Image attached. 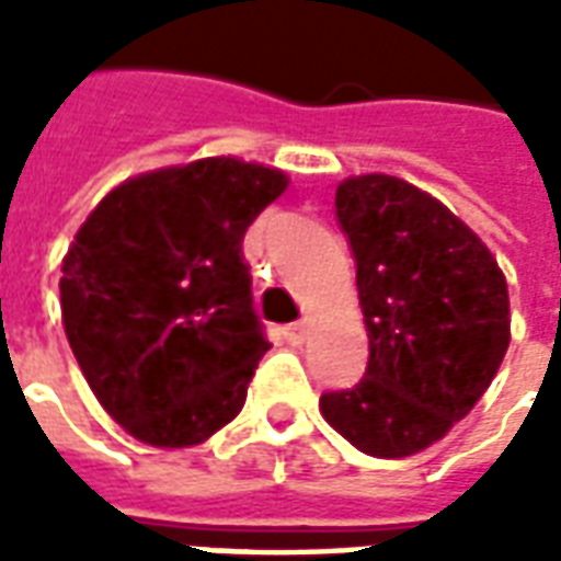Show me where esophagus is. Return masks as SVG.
Segmentation results:
<instances>
[{"label":"esophagus","instance_id":"obj_1","mask_svg":"<svg viewBox=\"0 0 561 561\" xmlns=\"http://www.w3.org/2000/svg\"><path fill=\"white\" fill-rule=\"evenodd\" d=\"M306 333H309V321H294V324H288L285 328V340L294 342V345H300V342L306 340Z\"/></svg>","mask_w":561,"mask_h":561}]
</instances>
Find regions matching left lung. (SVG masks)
Returning <instances> with one entry per match:
<instances>
[{"mask_svg": "<svg viewBox=\"0 0 561 561\" xmlns=\"http://www.w3.org/2000/svg\"><path fill=\"white\" fill-rule=\"evenodd\" d=\"M369 360L321 414L369 457H412L462 421L511 342L507 285L469 225L417 185L366 173L336 188Z\"/></svg>", "mask_w": 561, "mask_h": 561, "instance_id": "left-lung-1", "label": "left lung"}]
</instances>
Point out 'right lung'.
I'll use <instances>...</instances> for the list:
<instances>
[{"label":"right lung","mask_w":561,"mask_h":561,"mask_svg":"<svg viewBox=\"0 0 561 561\" xmlns=\"http://www.w3.org/2000/svg\"><path fill=\"white\" fill-rule=\"evenodd\" d=\"M288 176L201 159L116 185L62 261V324L92 393L126 433L188 447L231 423L270 342L245 228Z\"/></svg>","instance_id":"obj_1"}]
</instances>
